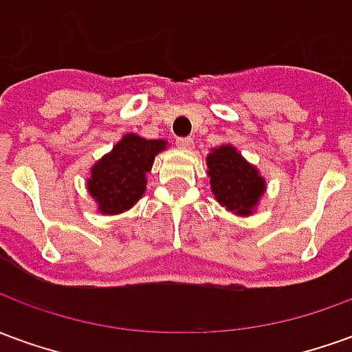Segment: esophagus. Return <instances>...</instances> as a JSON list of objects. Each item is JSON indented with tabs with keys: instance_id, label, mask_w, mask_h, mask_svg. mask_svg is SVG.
<instances>
[{
	"instance_id": "1",
	"label": "esophagus",
	"mask_w": 352,
	"mask_h": 352,
	"mask_svg": "<svg viewBox=\"0 0 352 352\" xmlns=\"http://www.w3.org/2000/svg\"><path fill=\"white\" fill-rule=\"evenodd\" d=\"M175 143L181 146V148H192V145H194L192 138H177Z\"/></svg>"
}]
</instances>
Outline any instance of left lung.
Wrapping results in <instances>:
<instances>
[{
  "label": "left lung",
  "mask_w": 352,
  "mask_h": 352,
  "mask_svg": "<svg viewBox=\"0 0 352 352\" xmlns=\"http://www.w3.org/2000/svg\"><path fill=\"white\" fill-rule=\"evenodd\" d=\"M207 168L214 198L239 214H251L265 188L258 171L230 145L214 148L207 158Z\"/></svg>",
  "instance_id": "left-lung-1"
}]
</instances>
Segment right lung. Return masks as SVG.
I'll return each instance as SVG.
<instances>
[{
  "mask_svg": "<svg viewBox=\"0 0 352 352\" xmlns=\"http://www.w3.org/2000/svg\"><path fill=\"white\" fill-rule=\"evenodd\" d=\"M166 141L126 135L115 148L92 168L88 190L105 214L130 209L145 192V173L153 168L154 156L164 151Z\"/></svg>",
  "mask_w": 352,
  "mask_h": 352,
  "instance_id": "obj_1",
  "label": "right lung"
}]
</instances>
